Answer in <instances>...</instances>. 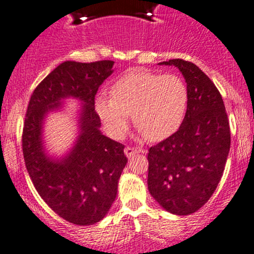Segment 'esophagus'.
Wrapping results in <instances>:
<instances>
[{
	"instance_id": "34e87169",
	"label": "esophagus",
	"mask_w": 254,
	"mask_h": 254,
	"mask_svg": "<svg viewBox=\"0 0 254 254\" xmlns=\"http://www.w3.org/2000/svg\"><path fill=\"white\" fill-rule=\"evenodd\" d=\"M125 154H127V157H129V158H131L132 156H135L136 153H140V152H145L143 149L141 148H132V147H125L124 149Z\"/></svg>"
}]
</instances>
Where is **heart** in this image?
<instances>
[{
    "instance_id": "1",
    "label": "heart",
    "mask_w": 254,
    "mask_h": 254,
    "mask_svg": "<svg viewBox=\"0 0 254 254\" xmlns=\"http://www.w3.org/2000/svg\"><path fill=\"white\" fill-rule=\"evenodd\" d=\"M188 105V86L180 76L136 68L113 82L111 95L96 96L95 111L111 137L125 135L132 113L141 135L162 141L178 131Z\"/></svg>"
}]
</instances>
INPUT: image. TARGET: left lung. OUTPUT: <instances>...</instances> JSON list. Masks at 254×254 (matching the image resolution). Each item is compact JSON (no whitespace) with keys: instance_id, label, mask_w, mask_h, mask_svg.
Listing matches in <instances>:
<instances>
[{"instance_id":"1","label":"left lung","mask_w":254,"mask_h":254,"mask_svg":"<svg viewBox=\"0 0 254 254\" xmlns=\"http://www.w3.org/2000/svg\"><path fill=\"white\" fill-rule=\"evenodd\" d=\"M158 64L180 70L189 105L178 131L148 149V191L167 212L189 215L210 198L223 176L230 127L221 95L196 64L183 60Z\"/></svg>"}]
</instances>
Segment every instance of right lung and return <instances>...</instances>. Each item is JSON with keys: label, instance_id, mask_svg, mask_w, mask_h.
I'll use <instances>...</instances> for the list:
<instances>
[{"label": "right lung", "instance_id": "obj_1", "mask_svg": "<svg viewBox=\"0 0 254 254\" xmlns=\"http://www.w3.org/2000/svg\"><path fill=\"white\" fill-rule=\"evenodd\" d=\"M113 65V61L61 63L34 90L26 111L23 154L29 176L51 209L75 225H92L106 217L127 163L124 145L101 132L95 112V96ZM66 99L80 102L78 134L65 154L55 156L46 147L44 123L50 113L63 110Z\"/></svg>", "mask_w": 254, "mask_h": 254}]
</instances>
